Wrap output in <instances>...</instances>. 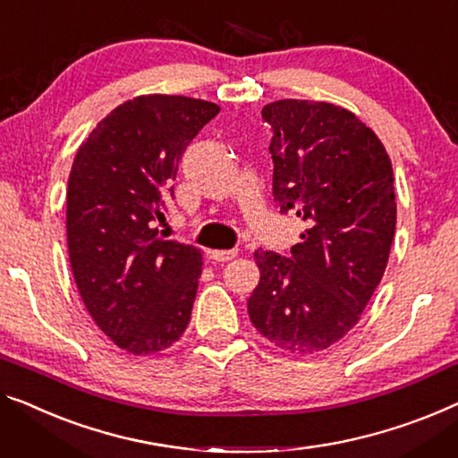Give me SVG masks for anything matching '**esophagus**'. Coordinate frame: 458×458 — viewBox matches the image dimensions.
<instances>
[{
    "instance_id": "esophagus-1",
    "label": "esophagus",
    "mask_w": 458,
    "mask_h": 458,
    "mask_svg": "<svg viewBox=\"0 0 458 458\" xmlns=\"http://www.w3.org/2000/svg\"><path fill=\"white\" fill-rule=\"evenodd\" d=\"M238 255V249H230V250H211V257L216 259V261H230V259H234Z\"/></svg>"
}]
</instances>
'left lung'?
<instances>
[{
  "mask_svg": "<svg viewBox=\"0 0 458 458\" xmlns=\"http://www.w3.org/2000/svg\"><path fill=\"white\" fill-rule=\"evenodd\" d=\"M261 114L273 129V197L306 228L290 259L255 252L249 317L276 347L323 352L358 325L385 276L397 224L391 158L366 123L331 102L285 98Z\"/></svg>",
  "mask_w": 458,
  "mask_h": 458,
  "instance_id": "obj_1",
  "label": "left lung"
}]
</instances>
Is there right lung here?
Masks as SVG:
<instances>
[{
	"mask_svg": "<svg viewBox=\"0 0 458 458\" xmlns=\"http://www.w3.org/2000/svg\"><path fill=\"white\" fill-rule=\"evenodd\" d=\"M220 113L214 102L143 94L81 141L67 182L73 279L98 329L133 356L168 350L185 333L203 257L154 228L173 197L181 156Z\"/></svg>",
	"mask_w": 458,
	"mask_h": 458,
	"instance_id": "1",
	"label": "right lung"
}]
</instances>
